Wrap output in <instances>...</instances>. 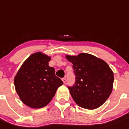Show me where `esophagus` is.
<instances>
[{
    "label": "esophagus",
    "mask_w": 129,
    "mask_h": 129,
    "mask_svg": "<svg viewBox=\"0 0 129 129\" xmlns=\"http://www.w3.org/2000/svg\"><path fill=\"white\" fill-rule=\"evenodd\" d=\"M62 82H63L64 84H65V83H66V78H62Z\"/></svg>",
    "instance_id": "obj_1"
}]
</instances>
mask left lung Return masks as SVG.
<instances>
[{
    "instance_id": "8db88e82",
    "label": "left lung",
    "mask_w": 129,
    "mask_h": 129,
    "mask_svg": "<svg viewBox=\"0 0 129 129\" xmlns=\"http://www.w3.org/2000/svg\"><path fill=\"white\" fill-rule=\"evenodd\" d=\"M66 57L73 63L75 75V84L68 87L75 102L88 110L99 108L112 92L114 75L111 68L105 61L89 54Z\"/></svg>"
}]
</instances>
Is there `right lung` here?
Segmentation results:
<instances>
[{
    "label": "right lung",
    "instance_id": "right-lung-1",
    "mask_svg": "<svg viewBox=\"0 0 129 129\" xmlns=\"http://www.w3.org/2000/svg\"><path fill=\"white\" fill-rule=\"evenodd\" d=\"M51 57L38 52L23 63L14 77V83L21 101L32 108L48 105L63 82L49 66Z\"/></svg>",
    "mask_w": 129,
    "mask_h": 129
}]
</instances>
